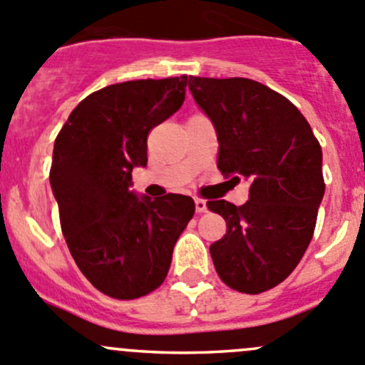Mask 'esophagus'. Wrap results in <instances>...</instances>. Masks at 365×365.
Listing matches in <instances>:
<instances>
[{
  "instance_id": "1",
  "label": "esophagus",
  "mask_w": 365,
  "mask_h": 365,
  "mask_svg": "<svg viewBox=\"0 0 365 365\" xmlns=\"http://www.w3.org/2000/svg\"><path fill=\"white\" fill-rule=\"evenodd\" d=\"M194 203H196V212H197V214H203V212L208 210L207 201H205V200H200V197H197V200L194 201Z\"/></svg>"
}]
</instances>
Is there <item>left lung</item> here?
I'll list each match as a JSON object with an SVG mask.
<instances>
[{"mask_svg":"<svg viewBox=\"0 0 365 365\" xmlns=\"http://www.w3.org/2000/svg\"><path fill=\"white\" fill-rule=\"evenodd\" d=\"M189 91L217 133L219 171L250 182L242 207L208 201L226 221L210 257L228 287L260 294L294 271L312 240L323 151L302 112L258 81L190 76Z\"/></svg>","mask_w":365,"mask_h":365,"instance_id":"1","label":"left lung"}]
</instances>
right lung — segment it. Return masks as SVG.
Returning <instances> with one entry per match:
<instances>
[{
    "instance_id": "add662e5",
    "label": "right lung",
    "mask_w": 365,
    "mask_h": 365,
    "mask_svg": "<svg viewBox=\"0 0 365 365\" xmlns=\"http://www.w3.org/2000/svg\"><path fill=\"white\" fill-rule=\"evenodd\" d=\"M185 87L187 76L108 85L78 103L55 140L49 183L67 247L110 298L160 287L196 210L183 194L151 200L132 189V171L148 164V133L182 107Z\"/></svg>"
}]
</instances>
